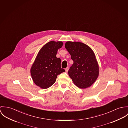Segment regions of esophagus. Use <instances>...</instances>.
Returning <instances> with one entry per match:
<instances>
[{"label": "esophagus", "mask_w": 128, "mask_h": 128, "mask_svg": "<svg viewBox=\"0 0 128 128\" xmlns=\"http://www.w3.org/2000/svg\"><path fill=\"white\" fill-rule=\"evenodd\" d=\"M68 70H69V68H68V67H67V68L65 69V71H66V72H68Z\"/></svg>", "instance_id": "esophagus-1"}]
</instances>
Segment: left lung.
Masks as SVG:
<instances>
[{
	"label": "left lung",
	"mask_w": 128,
	"mask_h": 128,
	"mask_svg": "<svg viewBox=\"0 0 128 128\" xmlns=\"http://www.w3.org/2000/svg\"><path fill=\"white\" fill-rule=\"evenodd\" d=\"M65 46L74 61L68 71L72 82L82 89L91 86L99 74V66L94 52L88 46L80 42L67 41Z\"/></svg>",
	"instance_id": "8db88e82"
}]
</instances>
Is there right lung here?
Returning a JSON list of instances; mask_svg holds the SVG:
<instances>
[{
  "instance_id": "right-lung-1",
  "label": "right lung",
  "mask_w": 128,
  "mask_h": 128,
  "mask_svg": "<svg viewBox=\"0 0 128 128\" xmlns=\"http://www.w3.org/2000/svg\"><path fill=\"white\" fill-rule=\"evenodd\" d=\"M62 46L61 41H52L45 44L38 52L31 67L33 82L42 89L53 85L57 75L65 71L61 68V59L56 57L58 50Z\"/></svg>"
}]
</instances>
